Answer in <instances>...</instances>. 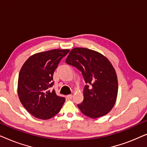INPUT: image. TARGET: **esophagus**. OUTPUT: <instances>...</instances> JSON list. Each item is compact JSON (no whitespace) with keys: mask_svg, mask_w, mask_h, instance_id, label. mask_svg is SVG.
<instances>
[{"mask_svg":"<svg viewBox=\"0 0 147 147\" xmlns=\"http://www.w3.org/2000/svg\"><path fill=\"white\" fill-rule=\"evenodd\" d=\"M72 97H73V96H72L71 94H69V95H67V100H71V98H72Z\"/></svg>","mask_w":147,"mask_h":147,"instance_id":"obj_1","label":"esophagus"}]
</instances>
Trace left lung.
<instances>
[{
  "label": "left lung",
  "mask_w": 147,
  "mask_h": 147,
  "mask_svg": "<svg viewBox=\"0 0 147 147\" xmlns=\"http://www.w3.org/2000/svg\"><path fill=\"white\" fill-rule=\"evenodd\" d=\"M66 63L82 72L86 84L83 102L78 104L81 112L92 118L107 114L118 94L117 76L109 60L94 50L76 47L70 51Z\"/></svg>",
  "instance_id": "left-lung-1"
}]
</instances>
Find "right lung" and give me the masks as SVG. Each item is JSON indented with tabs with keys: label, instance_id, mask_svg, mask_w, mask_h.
<instances>
[{
	"label": "right lung",
	"instance_id": "obj_1",
	"mask_svg": "<svg viewBox=\"0 0 147 147\" xmlns=\"http://www.w3.org/2000/svg\"><path fill=\"white\" fill-rule=\"evenodd\" d=\"M68 49H53L31 56L22 66L18 80V95L24 108L35 117L49 119L60 111L65 101L51 90L53 76Z\"/></svg>",
	"mask_w": 147,
	"mask_h": 147
}]
</instances>
